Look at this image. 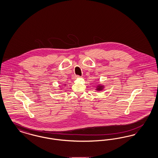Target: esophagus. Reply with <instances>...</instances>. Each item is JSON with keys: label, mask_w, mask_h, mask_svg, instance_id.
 <instances>
[{"label": "esophagus", "mask_w": 158, "mask_h": 158, "mask_svg": "<svg viewBox=\"0 0 158 158\" xmlns=\"http://www.w3.org/2000/svg\"><path fill=\"white\" fill-rule=\"evenodd\" d=\"M80 77L79 75H76L75 77Z\"/></svg>", "instance_id": "obj_1"}]
</instances>
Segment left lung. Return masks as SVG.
<instances>
[{
	"label": "left lung",
	"mask_w": 158,
	"mask_h": 158,
	"mask_svg": "<svg viewBox=\"0 0 158 158\" xmlns=\"http://www.w3.org/2000/svg\"><path fill=\"white\" fill-rule=\"evenodd\" d=\"M102 86H98V88H97V90H102Z\"/></svg>",
	"instance_id": "left-lung-1"
}]
</instances>
